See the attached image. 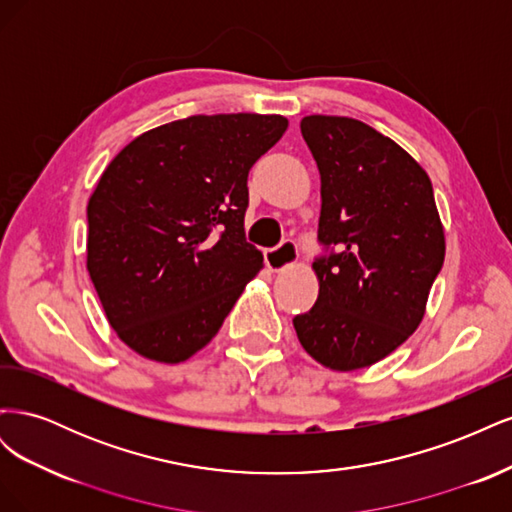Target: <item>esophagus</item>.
Wrapping results in <instances>:
<instances>
[{"instance_id":"34e87169","label":"esophagus","mask_w":512,"mask_h":512,"mask_svg":"<svg viewBox=\"0 0 512 512\" xmlns=\"http://www.w3.org/2000/svg\"><path fill=\"white\" fill-rule=\"evenodd\" d=\"M297 243L292 239H284L277 247H271V250H265V265L271 271H284L292 267L297 262Z\"/></svg>"}]
</instances>
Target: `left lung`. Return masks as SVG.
Here are the masks:
<instances>
[{"instance_id":"1","label":"left lung","mask_w":512,"mask_h":512,"mask_svg":"<svg viewBox=\"0 0 512 512\" xmlns=\"http://www.w3.org/2000/svg\"><path fill=\"white\" fill-rule=\"evenodd\" d=\"M301 134L320 170L318 299L294 316L305 352L335 371L382 361L416 331L444 262L425 170L367 123L309 115Z\"/></svg>"}]
</instances>
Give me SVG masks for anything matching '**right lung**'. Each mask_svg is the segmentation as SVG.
<instances>
[{
  "label": "right lung",
  "instance_id": "right-lung-1",
  "mask_svg": "<svg viewBox=\"0 0 512 512\" xmlns=\"http://www.w3.org/2000/svg\"><path fill=\"white\" fill-rule=\"evenodd\" d=\"M286 128L282 115H192L106 166L87 205V271L134 352L181 363L220 331L262 269L245 241L247 175Z\"/></svg>",
  "mask_w": 512,
  "mask_h": 512
}]
</instances>
